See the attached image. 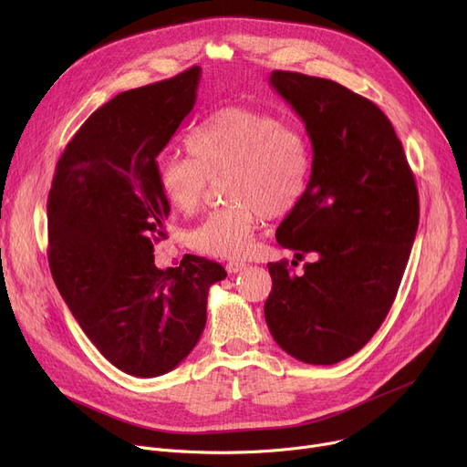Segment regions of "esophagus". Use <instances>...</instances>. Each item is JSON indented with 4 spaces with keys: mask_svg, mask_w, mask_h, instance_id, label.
I'll return each mask as SVG.
<instances>
[{
    "mask_svg": "<svg viewBox=\"0 0 467 467\" xmlns=\"http://www.w3.org/2000/svg\"><path fill=\"white\" fill-rule=\"evenodd\" d=\"M244 268H246V263H238V261L227 263V273L229 275H238V273L244 271Z\"/></svg>",
    "mask_w": 467,
    "mask_h": 467,
    "instance_id": "34e87169",
    "label": "esophagus"
}]
</instances>
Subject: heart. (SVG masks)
Segmentation results:
<instances>
[{
    "label": "heart",
    "instance_id": "heart-1",
    "mask_svg": "<svg viewBox=\"0 0 467 467\" xmlns=\"http://www.w3.org/2000/svg\"><path fill=\"white\" fill-rule=\"evenodd\" d=\"M187 150L191 159H159L157 185L176 212L194 213L210 185L224 180L219 187L227 206L189 234V246L210 257H246L261 217L287 215L308 185L312 157L305 134L266 111L221 108L191 132Z\"/></svg>",
    "mask_w": 467,
    "mask_h": 467
}]
</instances>
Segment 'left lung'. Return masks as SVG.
Returning a JSON list of instances; mask_svg holds the SVG:
<instances>
[{"instance_id": "8db88e82", "label": "left lung", "mask_w": 467, "mask_h": 467, "mask_svg": "<svg viewBox=\"0 0 467 467\" xmlns=\"http://www.w3.org/2000/svg\"><path fill=\"white\" fill-rule=\"evenodd\" d=\"M271 85L312 143L306 191L276 240L299 261H316L299 276L287 261L266 265L265 320L289 356L333 365L371 340L398 296L419 229V189L394 127L371 100L296 71H273Z\"/></svg>"}]
</instances>
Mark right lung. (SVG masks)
<instances>
[{"label": "right lung", "instance_id": "add662e5", "mask_svg": "<svg viewBox=\"0 0 467 467\" xmlns=\"http://www.w3.org/2000/svg\"><path fill=\"white\" fill-rule=\"evenodd\" d=\"M201 67L117 94L66 145L47 201L48 266L62 299L100 354L151 379L178 367L206 326L219 263L185 255L155 266L170 204L157 157L196 102Z\"/></svg>", "mask_w": 467, "mask_h": 467}]
</instances>
